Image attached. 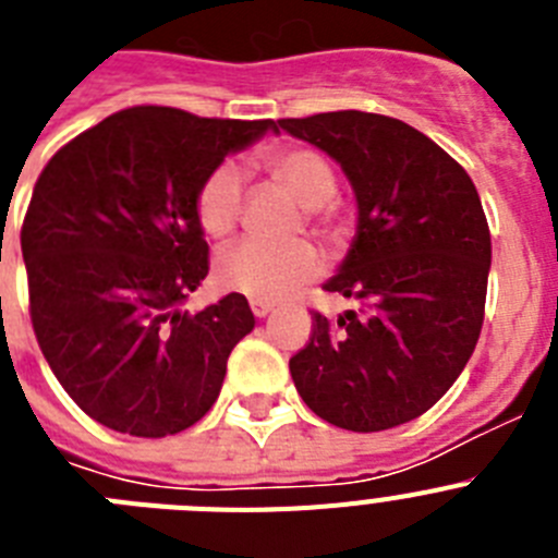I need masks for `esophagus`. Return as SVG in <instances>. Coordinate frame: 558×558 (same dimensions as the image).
<instances>
[{"label": "esophagus", "mask_w": 558, "mask_h": 558, "mask_svg": "<svg viewBox=\"0 0 558 558\" xmlns=\"http://www.w3.org/2000/svg\"><path fill=\"white\" fill-rule=\"evenodd\" d=\"M270 310H274V304L270 302H251V313H254L256 318H265V315H270Z\"/></svg>", "instance_id": "obj_1"}]
</instances>
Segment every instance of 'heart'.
I'll return each instance as SVG.
<instances>
[{
    "label": "heart",
    "instance_id": "1",
    "mask_svg": "<svg viewBox=\"0 0 558 558\" xmlns=\"http://www.w3.org/2000/svg\"><path fill=\"white\" fill-rule=\"evenodd\" d=\"M265 170L279 181L315 220H324L327 204L338 192V175L324 153L313 147H282L265 156ZM243 170L231 161L215 167L195 195V215L211 240H223L240 223L243 211ZM318 270V254L310 243H240L218 263V282L231 293L254 302H279L302 288Z\"/></svg>",
    "mask_w": 558,
    "mask_h": 558
}]
</instances>
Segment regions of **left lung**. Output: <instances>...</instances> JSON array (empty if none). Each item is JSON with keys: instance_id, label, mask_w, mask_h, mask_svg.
Wrapping results in <instances>:
<instances>
[{"instance_id": "left-lung-1", "label": "left lung", "mask_w": 558, "mask_h": 558, "mask_svg": "<svg viewBox=\"0 0 558 558\" xmlns=\"http://www.w3.org/2000/svg\"><path fill=\"white\" fill-rule=\"evenodd\" d=\"M279 128L338 161L357 201V234L324 290L363 313L313 315V338L290 357L295 391L343 430L405 425L450 391L481 335L492 236L475 184L425 133L383 113Z\"/></svg>"}]
</instances>
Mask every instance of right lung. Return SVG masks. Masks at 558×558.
I'll return each instance as SVG.
<instances>
[{"label": "right lung", "mask_w": 558, "mask_h": 558, "mask_svg": "<svg viewBox=\"0 0 558 558\" xmlns=\"http://www.w3.org/2000/svg\"><path fill=\"white\" fill-rule=\"evenodd\" d=\"M265 131L276 122L136 106L83 131L38 175L22 226L29 318L63 391L100 425L161 438L215 405L254 313L240 293L184 310L209 274L195 195Z\"/></svg>", "instance_id": "obj_1"}]
</instances>
